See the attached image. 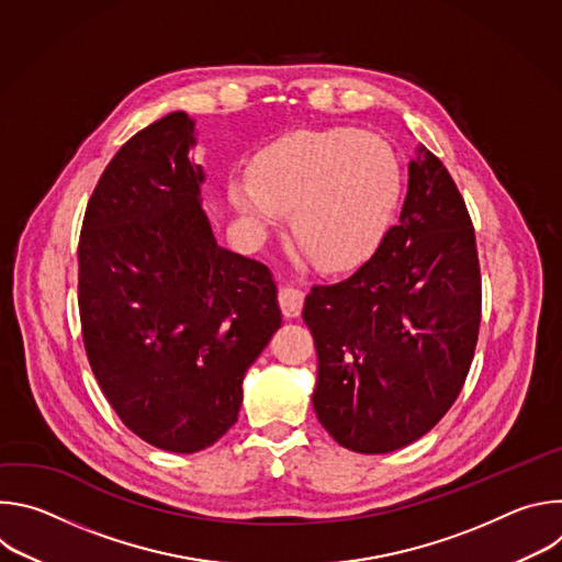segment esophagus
Returning a JSON list of instances; mask_svg holds the SVG:
<instances>
[{"label": "esophagus", "mask_w": 562, "mask_h": 562, "mask_svg": "<svg viewBox=\"0 0 562 562\" xmlns=\"http://www.w3.org/2000/svg\"><path fill=\"white\" fill-rule=\"evenodd\" d=\"M278 302H280V308L284 311V315L289 317H295L300 315L302 311V304H304V293L295 286H282L278 291Z\"/></svg>", "instance_id": "1"}]
</instances>
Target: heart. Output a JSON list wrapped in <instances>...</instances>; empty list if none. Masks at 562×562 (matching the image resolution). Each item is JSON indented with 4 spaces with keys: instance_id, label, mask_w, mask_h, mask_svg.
Returning a JSON list of instances; mask_svg holds the SVG:
<instances>
[{
    "instance_id": "1",
    "label": "heart",
    "mask_w": 562,
    "mask_h": 562,
    "mask_svg": "<svg viewBox=\"0 0 562 562\" xmlns=\"http://www.w3.org/2000/svg\"><path fill=\"white\" fill-rule=\"evenodd\" d=\"M393 148L373 133H300L267 150L251 184L233 200L260 224L291 215L297 245L329 271L364 260L380 243L397 200Z\"/></svg>"
}]
</instances>
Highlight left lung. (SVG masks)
<instances>
[{
  "mask_svg": "<svg viewBox=\"0 0 562 562\" xmlns=\"http://www.w3.org/2000/svg\"><path fill=\"white\" fill-rule=\"evenodd\" d=\"M480 308L467 204L440 159L420 148L403 213L375 254L342 282L313 284L304 300L319 425L358 453H386L425 436L462 391Z\"/></svg>",
  "mask_w": 562,
  "mask_h": 562,
  "instance_id": "1",
  "label": "left lung"
}]
</instances>
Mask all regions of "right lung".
<instances>
[{
  "label": "right lung",
  "mask_w": 562,
  "mask_h": 562,
  "mask_svg": "<svg viewBox=\"0 0 562 562\" xmlns=\"http://www.w3.org/2000/svg\"><path fill=\"white\" fill-rule=\"evenodd\" d=\"M178 111L135 133L104 169L77 247V304L93 375L148 445L195 453L237 420L247 369L280 329L278 289L222 249Z\"/></svg>",
  "instance_id": "right-lung-1"
}]
</instances>
